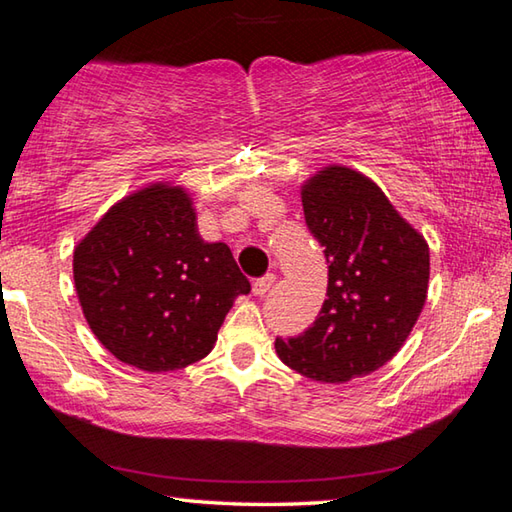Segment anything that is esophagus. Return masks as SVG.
I'll return each instance as SVG.
<instances>
[{"mask_svg":"<svg viewBox=\"0 0 512 512\" xmlns=\"http://www.w3.org/2000/svg\"><path fill=\"white\" fill-rule=\"evenodd\" d=\"M275 284V275L273 273H266L264 277H257V280L253 282V293L255 296H264V293L271 289Z\"/></svg>","mask_w":512,"mask_h":512,"instance_id":"obj_1","label":"esophagus"}]
</instances>
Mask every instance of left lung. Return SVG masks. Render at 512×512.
I'll return each instance as SVG.
<instances>
[{
    "label": "left lung",
    "mask_w": 512,
    "mask_h": 512,
    "mask_svg": "<svg viewBox=\"0 0 512 512\" xmlns=\"http://www.w3.org/2000/svg\"><path fill=\"white\" fill-rule=\"evenodd\" d=\"M327 257V300L296 339H275L282 363L323 384L366 377L409 339L427 302L429 244L375 180L329 164L300 189Z\"/></svg>",
    "instance_id": "left-lung-1"
}]
</instances>
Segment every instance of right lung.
I'll use <instances>...</instances> for the list:
<instances>
[{"label":"right lung","instance_id":"obj_1","mask_svg":"<svg viewBox=\"0 0 512 512\" xmlns=\"http://www.w3.org/2000/svg\"><path fill=\"white\" fill-rule=\"evenodd\" d=\"M74 287L103 348L167 372L212 352L250 282L228 246L198 235L192 194L160 180L117 201L76 244Z\"/></svg>","mask_w":512,"mask_h":512}]
</instances>
